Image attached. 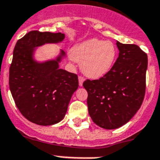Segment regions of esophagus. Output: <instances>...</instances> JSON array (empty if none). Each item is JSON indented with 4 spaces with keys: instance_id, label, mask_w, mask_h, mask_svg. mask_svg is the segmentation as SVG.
Wrapping results in <instances>:
<instances>
[{
    "instance_id": "esophagus-1",
    "label": "esophagus",
    "mask_w": 160,
    "mask_h": 160,
    "mask_svg": "<svg viewBox=\"0 0 160 160\" xmlns=\"http://www.w3.org/2000/svg\"><path fill=\"white\" fill-rule=\"evenodd\" d=\"M79 85L80 86V87H82L83 86V81H84V78H83V77H79Z\"/></svg>"
}]
</instances>
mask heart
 Listing matches in <instances>:
<instances>
[{"mask_svg": "<svg viewBox=\"0 0 160 160\" xmlns=\"http://www.w3.org/2000/svg\"><path fill=\"white\" fill-rule=\"evenodd\" d=\"M117 53L112 41L92 38L76 44L71 50L70 59L80 62V69L86 77L99 79L112 69Z\"/></svg>", "mask_w": 160, "mask_h": 160, "instance_id": "1", "label": "heart"}]
</instances>
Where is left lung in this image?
Instances as JSON below:
<instances>
[{
    "label": "left lung",
    "instance_id": "8db88e82",
    "mask_svg": "<svg viewBox=\"0 0 160 160\" xmlns=\"http://www.w3.org/2000/svg\"><path fill=\"white\" fill-rule=\"evenodd\" d=\"M119 57L112 69L99 80H87L88 113L104 129L126 124L143 103L146 88L148 56L136 44L116 41Z\"/></svg>",
    "mask_w": 160,
    "mask_h": 160
}]
</instances>
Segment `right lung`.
Here are the masks:
<instances>
[{"instance_id":"1","label":"right lung","mask_w":160,"mask_h":160,"mask_svg":"<svg viewBox=\"0 0 160 160\" xmlns=\"http://www.w3.org/2000/svg\"><path fill=\"white\" fill-rule=\"evenodd\" d=\"M61 32L31 31L18 40L9 68V88L17 108L28 120L48 126L65 116L71 97L79 86L77 75L60 68L65 52L52 60L37 61L36 50L64 41Z\"/></svg>"}]
</instances>
